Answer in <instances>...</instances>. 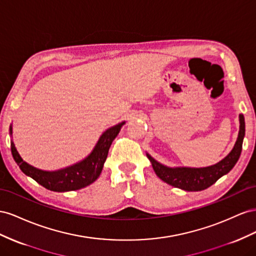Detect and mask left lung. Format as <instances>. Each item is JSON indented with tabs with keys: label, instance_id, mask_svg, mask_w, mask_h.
I'll return each instance as SVG.
<instances>
[{
	"label": "left lung",
	"instance_id": "obj_1",
	"mask_svg": "<svg viewBox=\"0 0 256 256\" xmlns=\"http://www.w3.org/2000/svg\"><path fill=\"white\" fill-rule=\"evenodd\" d=\"M239 133L232 150L220 162L208 167L192 168V167H167L158 163L147 153L153 170L156 176L166 184L188 192L202 191L212 186L214 182L228 174L240 156L242 149V142L246 133V124L244 114H239Z\"/></svg>",
	"mask_w": 256,
	"mask_h": 256
}]
</instances>
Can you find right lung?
<instances>
[{"mask_svg": "<svg viewBox=\"0 0 256 256\" xmlns=\"http://www.w3.org/2000/svg\"><path fill=\"white\" fill-rule=\"evenodd\" d=\"M124 123L126 122H121L116 124V126H114L106 130L100 137L98 144L89 156L82 160H80V162L72 166L65 167L63 170L46 172L28 164L20 156L12 140L10 142L12 154L14 162L17 163L22 172L26 174V176L34 179L44 188L54 192L75 191V190L82 188L93 184L100 177L108 154L109 148H110L116 135L119 134ZM10 130L12 135V126Z\"/></svg>", "mask_w": 256, "mask_h": 256, "instance_id": "1", "label": "right lung"}]
</instances>
